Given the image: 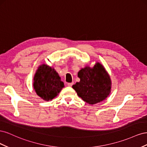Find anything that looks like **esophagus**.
I'll return each instance as SVG.
<instances>
[{"label":"esophagus","mask_w":147,"mask_h":147,"mask_svg":"<svg viewBox=\"0 0 147 147\" xmlns=\"http://www.w3.org/2000/svg\"><path fill=\"white\" fill-rule=\"evenodd\" d=\"M73 84H74V82H72V83H69L67 84V86H69V87H71V86H72Z\"/></svg>","instance_id":"34e87169"}]
</instances>
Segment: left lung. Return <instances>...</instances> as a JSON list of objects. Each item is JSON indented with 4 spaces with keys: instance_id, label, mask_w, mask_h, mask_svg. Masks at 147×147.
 I'll return each instance as SVG.
<instances>
[{
    "instance_id": "left-lung-1",
    "label": "left lung",
    "mask_w": 147,
    "mask_h": 147,
    "mask_svg": "<svg viewBox=\"0 0 147 147\" xmlns=\"http://www.w3.org/2000/svg\"><path fill=\"white\" fill-rule=\"evenodd\" d=\"M80 82L72 88L77 95L89 104H95L105 100L111 91L112 82L104 66L96 63L93 67L86 66L78 73Z\"/></svg>"
}]
</instances>
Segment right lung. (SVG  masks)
Masks as SVG:
<instances>
[{
	"instance_id": "add662e5",
	"label": "right lung",
	"mask_w": 147,
	"mask_h": 147,
	"mask_svg": "<svg viewBox=\"0 0 147 147\" xmlns=\"http://www.w3.org/2000/svg\"><path fill=\"white\" fill-rule=\"evenodd\" d=\"M33 86L39 97L49 101L58 95L64 84L55 69L43 64L40 65L36 71Z\"/></svg>"
}]
</instances>
